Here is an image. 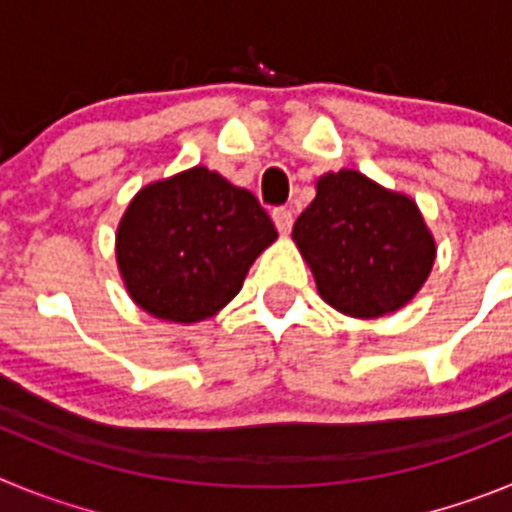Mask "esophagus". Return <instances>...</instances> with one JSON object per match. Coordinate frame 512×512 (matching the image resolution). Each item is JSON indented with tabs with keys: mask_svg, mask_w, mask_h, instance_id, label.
<instances>
[{
	"mask_svg": "<svg viewBox=\"0 0 512 512\" xmlns=\"http://www.w3.org/2000/svg\"><path fill=\"white\" fill-rule=\"evenodd\" d=\"M271 217H274V225L279 228V233H289V230H292V223H295V215H292L289 207H274Z\"/></svg>",
	"mask_w": 512,
	"mask_h": 512,
	"instance_id": "esophagus-1",
	"label": "esophagus"
}]
</instances>
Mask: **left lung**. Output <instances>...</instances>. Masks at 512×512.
<instances>
[{"mask_svg": "<svg viewBox=\"0 0 512 512\" xmlns=\"http://www.w3.org/2000/svg\"><path fill=\"white\" fill-rule=\"evenodd\" d=\"M292 238L320 297L354 318H379L413 300L436 259L415 202L348 169L320 179Z\"/></svg>", "mask_w": 512, "mask_h": 512, "instance_id": "left-lung-1", "label": "left lung"}]
</instances>
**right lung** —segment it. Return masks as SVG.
<instances>
[{
  "label": "right lung",
  "mask_w": 512,
  "mask_h": 512,
  "mask_svg": "<svg viewBox=\"0 0 512 512\" xmlns=\"http://www.w3.org/2000/svg\"><path fill=\"white\" fill-rule=\"evenodd\" d=\"M274 238L248 189L194 166L135 194L117 228V264L143 310L197 323L241 292L248 266Z\"/></svg>",
  "instance_id": "add662e5"
}]
</instances>
